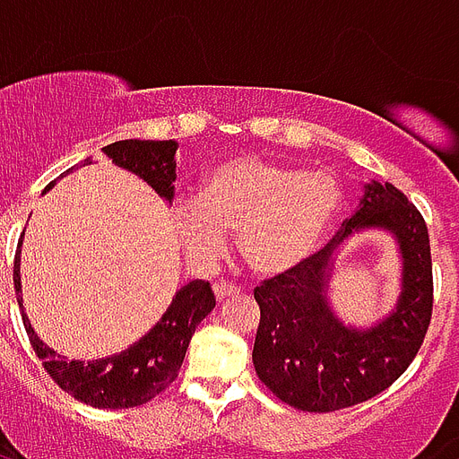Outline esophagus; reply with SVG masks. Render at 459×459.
Returning a JSON list of instances; mask_svg holds the SVG:
<instances>
[{
    "label": "esophagus",
    "mask_w": 459,
    "mask_h": 459,
    "mask_svg": "<svg viewBox=\"0 0 459 459\" xmlns=\"http://www.w3.org/2000/svg\"><path fill=\"white\" fill-rule=\"evenodd\" d=\"M213 294H216V301H226V299L238 297L240 290L238 287H230L226 281H219V284H213Z\"/></svg>",
    "instance_id": "obj_1"
}]
</instances>
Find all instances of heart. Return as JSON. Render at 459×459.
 Listing matches in <instances>:
<instances>
[{"mask_svg":"<svg viewBox=\"0 0 459 459\" xmlns=\"http://www.w3.org/2000/svg\"><path fill=\"white\" fill-rule=\"evenodd\" d=\"M341 199L328 172L243 155L209 169L199 199L172 206V223L186 253L202 263L223 255L229 230H238L243 263L257 274H281L314 255Z\"/></svg>","mask_w":459,"mask_h":459,"instance_id":"heart-1","label":"heart"}]
</instances>
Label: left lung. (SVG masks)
Instances as JSON below:
<instances>
[{"mask_svg": "<svg viewBox=\"0 0 459 459\" xmlns=\"http://www.w3.org/2000/svg\"><path fill=\"white\" fill-rule=\"evenodd\" d=\"M365 230L392 235L403 260L400 297L372 326L345 325L327 290L337 250ZM253 365L270 392L299 411L348 409L385 392L416 358L433 311L426 221L389 182H368L341 233L307 263L255 287Z\"/></svg>", "mask_w": 459, "mask_h": 459, "instance_id": "left-lung-1", "label": "left lung"}]
</instances>
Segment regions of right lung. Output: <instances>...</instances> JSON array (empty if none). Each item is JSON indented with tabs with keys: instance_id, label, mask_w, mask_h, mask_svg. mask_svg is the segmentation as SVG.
I'll return each instance as SVG.
<instances>
[{
	"instance_id": "right-lung-1",
	"label": "right lung",
	"mask_w": 459,
	"mask_h": 459,
	"mask_svg": "<svg viewBox=\"0 0 459 459\" xmlns=\"http://www.w3.org/2000/svg\"><path fill=\"white\" fill-rule=\"evenodd\" d=\"M178 148V141H117L101 151L107 152V158H111L114 165L138 175L155 189V195L172 204L175 179H178V160H175ZM53 186L56 182H50L46 192ZM22 243L23 238L19 240V250L13 257V290L22 308L23 328L29 333L36 355L43 359L46 372L53 377V382L60 389H65L77 402L90 403L94 409H134L155 399L175 382L196 325L216 307L209 281H186L182 290L175 291L160 321L131 348L90 362L65 359L48 348V342L40 341L23 311Z\"/></svg>"
}]
</instances>
